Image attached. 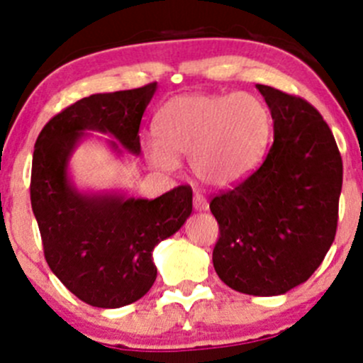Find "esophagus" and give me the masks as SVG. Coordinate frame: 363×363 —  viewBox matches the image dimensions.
<instances>
[{
	"instance_id": "esophagus-1",
	"label": "esophagus",
	"mask_w": 363,
	"mask_h": 363,
	"mask_svg": "<svg viewBox=\"0 0 363 363\" xmlns=\"http://www.w3.org/2000/svg\"><path fill=\"white\" fill-rule=\"evenodd\" d=\"M193 207H195V211H207L208 208V203H207V199H205L203 195H200V193H195V196H193Z\"/></svg>"
}]
</instances>
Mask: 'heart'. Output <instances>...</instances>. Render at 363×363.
Masks as SVG:
<instances>
[{"label":"heart","instance_id":"obj_1","mask_svg":"<svg viewBox=\"0 0 363 363\" xmlns=\"http://www.w3.org/2000/svg\"><path fill=\"white\" fill-rule=\"evenodd\" d=\"M158 142L145 147L147 160L174 170L177 158H189L196 179L230 186L258 164L270 133L265 105L247 93L186 94L167 101L156 113Z\"/></svg>","mask_w":363,"mask_h":363}]
</instances>
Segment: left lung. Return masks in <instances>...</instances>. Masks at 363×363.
I'll return each instance as SVG.
<instances>
[{"instance_id": "1", "label": "left lung", "mask_w": 363, "mask_h": 363, "mask_svg": "<svg viewBox=\"0 0 363 363\" xmlns=\"http://www.w3.org/2000/svg\"><path fill=\"white\" fill-rule=\"evenodd\" d=\"M274 142L247 179L211 200L219 225L212 263L246 295H283L321 265L337 232L342 158L321 113L302 98L258 84Z\"/></svg>"}]
</instances>
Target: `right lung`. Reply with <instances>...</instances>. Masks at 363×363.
Segmentation results:
<instances>
[{
  "instance_id": "right-lung-1",
  "label": "right lung",
  "mask_w": 363,
  "mask_h": 363,
  "mask_svg": "<svg viewBox=\"0 0 363 363\" xmlns=\"http://www.w3.org/2000/svg\"><path fill=\"white\" fill-rule=\"evenodd\" d=\"M155 91L151 82L91 94L56 113L36 138L29 191L43 255L57 279L93 307L117 309L147 294L158 274L152 250L193 211L189 186L144 200L87 195L69 182V156L86 130L112 135L124 149L140 155L138 130ZM111 145L121 152L116 142Z\"/></svg>"
}]
</instances>
